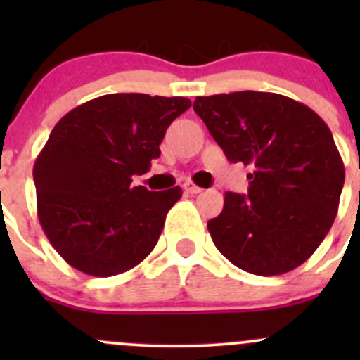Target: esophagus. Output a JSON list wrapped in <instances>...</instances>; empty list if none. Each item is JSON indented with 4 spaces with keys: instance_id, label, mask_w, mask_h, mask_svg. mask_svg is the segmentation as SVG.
I'll return each mask as SVG.
<instances>
[{
    "instance_id": "obj_1",
    "label": "esophagus",
    "mask_w": 360,
    "mask_h": 360,
    "mask_svg": "<svg viewBox=\"0 0 360 360\" xmlns=\"http://www.w3.org/2000/svg\"><path fill=\"white\" fill-rule=\"evenodd\" d=\"M183 188H184V191H186V193H191V195L202 193V191H203L200 186H197V184L191 183V181H186V183L183 184Z\"/></svg>"
}]
</instances>
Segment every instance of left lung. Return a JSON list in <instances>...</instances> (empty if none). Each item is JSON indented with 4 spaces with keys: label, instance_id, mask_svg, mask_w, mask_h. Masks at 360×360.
Masks as SVG:
<instances>
[{
    "label": "left lung",
    "instance_id": "1",
    "mask_svg": "<svg viewBox=\"0 0 360 360\" xmlns=\"http://www.w3.org/2000/svg\"><path fill=\"white\" fill-rule=\"evenodd\" d=\"M193 110L231 163L250 165L248 195L224 193L207 223L228 261L254 275L303 264L331 230L345 183L333 134L304 104L281 94L197 97Z\"/></svg>",
    "mask_w": 360,
    "mask_h": 360
}]
</instances>
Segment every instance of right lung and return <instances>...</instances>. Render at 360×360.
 <instances>
[{
  "label": "right lung",
  "mask_w": 360,
  "mask_h": 360,
  "mask_svg": "<svg viewBox=\"0 0 360 360\" xmlns=\"http://www.w3.org/2000/svg\"><path fill=\"white\" fill-rule=\"evenodd\" d=\"M186 97L108 94L57 122L32 169L38 217L53 249L76 270L112 277L157 245L179 186L150 191L132 176L150 170Z\"/></svg>",
  "instance_id": "add662e5"
}]
</instances>
